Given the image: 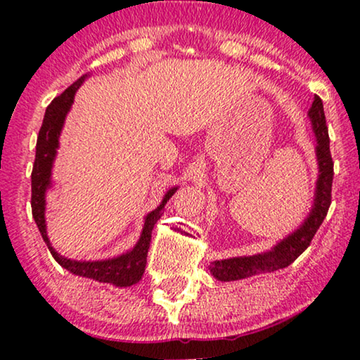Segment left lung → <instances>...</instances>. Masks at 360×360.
<instances>
[{
	"mask_svg": "<svg viewBox=\"0 0 360 360\" xmlns=\"http://www.w3.org/2000/svg\"><path fill=\"white\" fill-rule=\"evenodd\" d=\"M311 120L313 131L316 134L318 146L316 155L319 164V179L316 184V198L311 214L304 221L300 229L295 231L292 236L283 239L282 243L275 245L274 250L265 254L249 255V257H234L224 260H214L211 262L210 270L221 282H231V280H240L252 277L257 274L274 272V270L288 267L293 260L302 255L323 224L326 218L329 206H331V188L334 176V162L329 150V134L326 126V116H324L323 101L318 95H314L313 105L308 111Z\"/></svg>",
	"mask_w": 360,
	"mask_h": 360,
	"instance_id": "obj_1",
	"label": "left lung"
}]
</instances>
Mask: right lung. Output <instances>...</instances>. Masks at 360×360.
Wrapping results in <instances>:
<instances>
[{
    "label": "right lung",
    "mask_w": 360,
    "mask_h": 360,
    "mask_svg": "<svg viewBox=\"0 0 360 360\" xmlns=\"http://www.w3.org/2000/svg\"><path fill=\"white\" fill-rule=\"evenodd\" d=\"M86 75L78 78L75 83H72L60 96L53 98L51 105L47 106L46 116H44L42 126L39 129L37 144H36V159H34L32 174H31V208H32V218L36 221L39 231H41L44 243L47 244L49 250H51L52 257L62 265L63 269L70 270L72 274L80 275V277L93 278L103 283H112L116 287H131L139 282L144 275L146 264H147V252L150 248L152 239V229L157 219L162 216L164 206L172 195L175 193L176 188H172L167 191L164 201L159 208L147 214L144 229H142V236L136 248L129 250L127 254H122L120 257L111 260H96V262H77V260H70L62 257L57 254L53 248H51V240L47 238L46 231V218H44V211H46V190L51 185V170L52 162L56 157L57 147H58V136H60V129L63 126V120H65L68 110H70L73 103V95H75L77 88L82 85Z\"/></svg>",
    "instance_id": "1"
}]
</instances>
